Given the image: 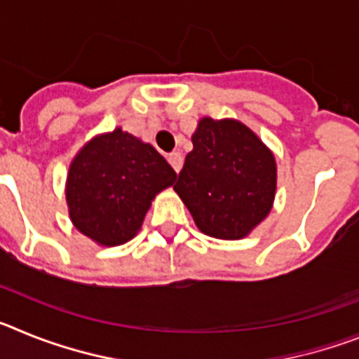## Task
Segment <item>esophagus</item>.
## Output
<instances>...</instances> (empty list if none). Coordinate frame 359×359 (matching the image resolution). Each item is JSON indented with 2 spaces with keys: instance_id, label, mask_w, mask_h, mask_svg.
<instances>
[{
  "instance_id": "34e87169",
  "label": "esophagus",
  "mask_w": 359,
  "mask_h": 359,
  "mask_svg": "<svg viewBox=\"0 0 359 359\" xmlns=\"http://www.w3.org/2000/svg\"><path fill=\"white\" fill-rule=\"evenodd\" d=\"M169 163L172 165V169L176 170V172H180L182 170V165H183V156H182V152H170L169 154Z\"/></svg>"
}]
</instances>
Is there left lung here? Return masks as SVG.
<instances>
[{
	"instance_id": "8db88e82",
	"label": "left lung",
	"mask_w": 359,
	"mask_h": 359,
	"mask_svg": "<svg viewBox=\"0 0 359 359\" xmlns=\"http://www.w3.org/2000/svg\"><path fill=\"white\" fill-rule=\"evenodd\" d=\"M174 190L203 233L237 241L268 217L277 192V161L243 122L203 116Z\"/></svg>"
}]
</instances>
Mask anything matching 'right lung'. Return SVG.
<instances>
[{"label": "right lung", "mask_w": 359, "mask_h": 359, "mask_svg": "<svg viewBox=\"0 0 359 359\" xmlns=\"http://www.w3.org/2000/svg\"><path fill=\"white\" fill-rule=\"evenodd\" d=\"M174 182V169L151 144L122 128L102 133L69 163V219L98 246H120L140 231L152 199Z\"/></svg>", "instance_id": "right-lung-1"}]
</instances>
